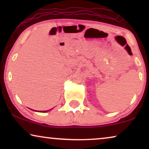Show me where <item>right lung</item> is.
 I'll list each match as a JSON object with an SVG mask.
<instances>
[{
  "label": "right lung",
  "mask_w": 149,
  "mask_h": 149,
  "mask_svg": "<svg viewBox=\"0 0 149 149\" xmlns=\"http://www.w3.org/2000/svg\"><path fill=\"white\" fill-rule=\"evenodd\" d=\"M53 109H52L51 110H52ZM32 111H34V110H32ZM50 111V110H49ZM36 111V112H40V113H47V111Z\"/></svg>",
  "instance_id": "add662e5"
}]
</instances>
